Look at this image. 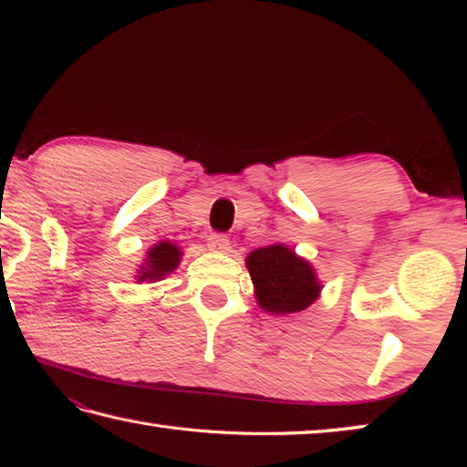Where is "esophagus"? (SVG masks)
<instances>
[{"mask_svg":"<svg viewBox=\"0 0 467 467\" xmlns=\"http://www.w3.org/2000/svg\"><path fill=\"white\" fill-rule=\"evenodd\" d=\"M206 246H208V251H213V253H226L228 249H231V241H228V236L224 233H213L211 236H208Z\"/></svg>","mask_w":467,"mask_h":467,"instance_id":"34e87169","label":"esophagus"}]
</instances>
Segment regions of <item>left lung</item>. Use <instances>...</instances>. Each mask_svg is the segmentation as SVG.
I'll list each match as a JSON object with an SVG mask.
<instances>
[{
  "label": "left lung",
  "instance_id": "1",
  "mask_svg": "<svg viewBox=\"0 0 467 467\" xmlns=\"http://www.w3.org/2000/svg\"><path fill=\"white\" fill-rule=\"evenodd\" d=\"M256 301L269 313H296L319 296L321 286L309 263L283 244L256 249L246 259Z\"/></svg>",
  "mask_w": 467,
  "mask_h": 467
}]
</instances>
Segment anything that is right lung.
Instances as JSON below:
<instances>
[{
  "mask_svg": "<svg viewBox=\"0 0 467 467\" xmlns=\"http://www.w3.org/2000/svg\"><path fill=\"white\" fill-rule=\"evenodd\" d=\"M178 261H181V251H178L176 244L171 243H158L148 251L146 265L140 266V275H138V281H161L164 275L172 273Z\"/></svg>",
  "mask_w": 467,
  "mask_h": 467,
  "instance_id": "1",
  "label": "right lung"
}]
</instances>
